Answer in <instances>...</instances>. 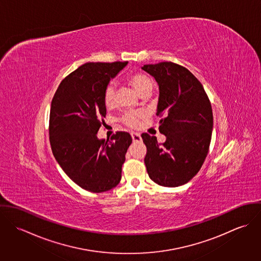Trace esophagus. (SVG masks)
Returning a JSON list of instances; mask_svg holds the SVG:
<instances>
[{
  "instance_id": "obj_1",
  "label": "esophagus",
  "mask_w": 261,
  "mask_h": 261,
  "mask_svg": "<svg viewBox=\"0 0 261 261\" xmlns=\"http://www.w3.org/2000/svg\"><path fill=\"white\" fill-rule=\"evenodd\" d=\"M132 139L134 142H141L142 141V137L139 133H132Z\"/></svg>"
}]
</instances>
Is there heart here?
Masks as SVG:
<instances>
[{
    "label": "heart",
    "mask_w": 261,
    "mask_h": 261,
    "mask_svg": "<svg viewBox=\"0 0 261 261\" xmlns=\"http://www.w3.org/2000/svg\"><path fill=\"white\" fill-rule=\"evenodd\" d=\"M128 82L133 85L136 91L142 96L145 93L151 92L153 88L152 80L147 75L143 73H135L128 77ZM115 96H116V86L114 83H110L107 85L103 91V102L108 109H112L115 106ZM143 116V113L139 112H127L122 117L124 124L130 127H137L139 125V120Z\"/></svg>",
    "instance_id": "obj_1"
}]
</instances>
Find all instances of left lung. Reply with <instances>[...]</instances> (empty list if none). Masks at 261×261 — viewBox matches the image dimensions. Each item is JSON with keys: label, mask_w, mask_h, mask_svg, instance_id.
Masks as SVG:
<instances>
[{"label": "left lung", "mask_w": 261, "mask_h": 261, "mask_svg": "<svg viewBox=\"0 0 261 261\" xmlns=\"http://www.w3.org/2000/svg\"><path fill=\"white\" fill-rule=\"evenodd\" d=\"M142 69L159 85L156 115L166 142L143 134L147 146L145 164L149 178L160 186L188 183L201 169L211 142L213 112L201 82L187 68L173 63L147 64Z\"/></svg>", "instance_id": "obj_1"}]
</instances>
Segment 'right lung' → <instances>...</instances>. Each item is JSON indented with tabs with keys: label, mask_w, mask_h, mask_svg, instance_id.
I'll list each match as a JSON object with an SVG mask.
<instances>
[{
	"label": "right lung",
	"mask_w": 261,
	"mask_h": 261,
	"mask_svg": "<svg viewBox=\"0 0 261 261\" xmlns=\"http://www.w3.org/2000/svg\"><path fill=\"white\" fill-rule=\"evenodd\" d=\"M127 62H89L66 76L51 102L49 140L65 174L82 189L101 193L116 186L133 140L117 132L112 141L99 140L97 132L107 108L103 91Z\"/></svg>",
	"instance_id": "obj_1"
}]
</instances>
